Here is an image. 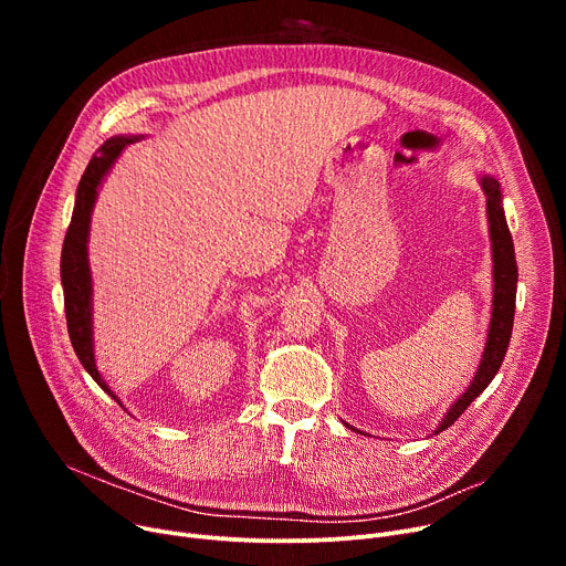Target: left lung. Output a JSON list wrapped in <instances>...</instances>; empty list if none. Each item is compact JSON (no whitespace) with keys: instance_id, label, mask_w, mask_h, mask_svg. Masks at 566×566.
Segmentation results:
<instances>
[{"instance_id":"1","label":"left lung","mask_w":566,"mask_h":566,"mask_svg":"<svg viewBox=\"0 0 566 566\" xmlns=\"http://www.w3.org/2000/svg\"><path fill=\"white\" fill-rule=\"evenodd\" d=\"M482 188L486 195V216H489V231H491V245H493V282L495 284H493L491 328H489V339H486V348H484L478 374H474L470 388L461 395V399L454 401V406L448 410V415H444L438 431L452 427L459 420V415L489 388V382L495 378L504 360V353H507L512 328H514L516 282H518L514 241H512L507 220H504L500 184L493 176H484Z\"/></svg>"}]
</instances>
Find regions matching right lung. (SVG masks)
Returning a JSON list of instances; mask_svg holds the SVG:
<instances>
[{
  "instance_id": "obj_1",
  "label": "right lung",
  "mask_w": 566,
  "mask_h": 566,
  "mask_svg": "<svg viewBox=\"0 0 566 566\" xmlns=\"http://www.w3.org/2000/svg\"><path fill=\"white\" fill-rule=\"evenodd\" d=\"M137 142V137H109L98 154L88 160L75 197L73 218L64 238L62 248V286H64V307H66V325L71 344L75 348L77 360L82 367L92 374V378L101 388L114 397L107 388V382L101 378L94 360V339H92V273H88V222H92V211L96 203L98 186L128 144ZM116 399V397H114ZM118 401V399H116Z\"/></svg>"
}]
</instances>
